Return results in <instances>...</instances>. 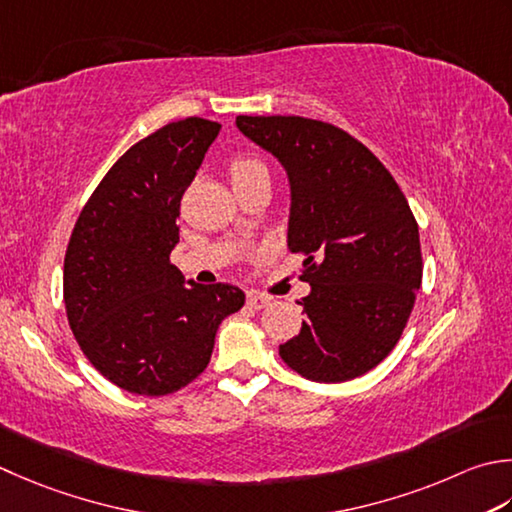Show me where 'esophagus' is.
<instances>
[{"instance_id": "34e87169", "label": "esophagus", "mask_w": 512, "mask_h": 512, "mask_svg": "<svg viewBox=\"0 0 512 512\" xmlns=\"http://www.w3.org/2000/svg\"><path fill=\"white\" fill-rule=\"evenodd\" d=\"M246 304L250 308H264L270 304V297L264 295V293H257V290H250V293H246Z\"/></svg>"}]
</instances>
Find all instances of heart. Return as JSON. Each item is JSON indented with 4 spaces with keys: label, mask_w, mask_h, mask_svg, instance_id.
Returning <instances> with one entry per match:
<instances>
[{
    "label": "heart",
    "mask_w": 512,
    "mask_h": 512,
    "mask_svg": "<svg viewBox=\"0 0 512 512\" xmlns=\"http://www.w3.org/2000/svg\"><path fill=\"white\" fill-rule=\"evenodd\" d=\"M230 177H233V182H239V179H246L250 175H257V173H266L264 164L255 159L253 155H235L230 159Z\"/></svg>",
    "instance_id": "1"
}]
</instances>
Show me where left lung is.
I'll return each mask as SVG.
<instances>
[{
	"label": "left lung",
	"instance_id": "1",
	"mask_svg": "<svg viewBox=\"0 0 512 512\" xmlns=\"http://www.w3.org/2000/svg\"><path fill=\"white\" fill-rule=\"evenodd\" d=\"M237 128L284 164L288 250L304 257L310 295L299 335L279 346L310 382L339 384L375 368L402 337L422 286L413 210L370 150L319 119L237 117Z\"/></svg>",
	"mask_w": 512,
	"mask_h": 512
}]
</instances>
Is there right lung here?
Listing matches in <instances>:
<instances>
[{"instance_id": "right-lung-1", "label": "right lung", "mask_w": 512, "mask_h": 512, "mask_svg": "<svg viewBox=\"0 0 512 512\" xmlns=\"http://www.w3.org/2000/svg\"><path fill=\"white\" fill-rule=\"evenodd\" d=\"M222 124L170 122L117 159L79 213L64 257L70 330L90 364L133 395L162 397L204 373L230 284H188L170 264L179 202Z\"/></svg>"}]
</instances>
